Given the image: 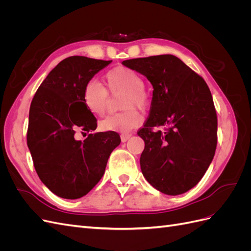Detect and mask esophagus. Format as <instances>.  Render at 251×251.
<instances>
[{"mask_svg":"<svg viewBox=\"0 0 251 251\" xmlns=\"http://www.w3.org/2000/svg\"><path fill=\"white\" fill-rule=\"evenodd\" d=\"M120 137H121V140H123L124 142L125 141H126V140H128L130 139L131 137H132V134H127V133H123L120 135Z\"/></svg>","mask_w":251,"mask_h":251,"instance_id":"34e87169","label":"esophagus"}]
</instances>
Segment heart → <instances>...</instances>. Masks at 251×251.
Here are the masks:
<instances>
[{"label": "heart", "instance_id": "obj_1", "mask_svg": "<svg viewBox=\"0 0 251 251\" xmlns=\"http://www.w3.org/2000/svg\"><path fill=\"white\" fill-rule=\"evenodd\" d=\"M103 81L104 87L96 80H90L83 89L82 100L87 109L96 116H103L110 101L108 94L125 93L121 108L126 111L107 116L100 123V127L104 131L123 133L137 127L142 117L135 108L144 110L150 102L142 77L130 68L117 67L104 74Z\"/></svg>", "mask_w": 251, "mask_h": 251}]
</instances>
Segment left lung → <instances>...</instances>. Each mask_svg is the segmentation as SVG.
<instances>
[{
  "mask_svg": "<svg viewBox=\"0 0 251 251\" xmlns=\"http://www.w3.org/2000/svg\"><path fill=\"white\" fill-rule=\"evenodd\" d=\"M123 64L154 88L149 118L137 132L144 140L143 176L163 194H183L204 176L217 148V112L207 83L171 54Z\"/></svg>",
  "mask_w": 251,
  "mask_h": 251,
  "instance_id": "obj_1",
  "label": "left lung"
}]
</instances>
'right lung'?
<instances>
[{"instance_id": "right-lung-1", "label": "right lung", "mask_w": 251, "mask_h": 251, "mask_svg": "<svg viewBox=\"0 0 251 251\" xmlns=\"http://www.w3.org/2000/svg\"><path fill=\"white\" fill-rule=\"evenodd\" d=\"M112 60L70 56L44 79L29 110L27 144L43 183L60 198L86 196L104 174L108 159L120 143L116 132L89 134L97 120L83 103L82 93L94 75Z\"/></svg>"}]
</instances>
